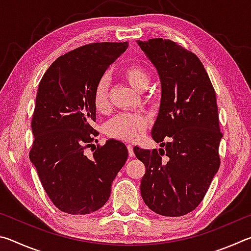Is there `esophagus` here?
<instances>
[{"mask_svg":"<svg viewBox=\"0 0 251 251\" xmlns=\"http://www.w3.org/2000/svg\"><path fill=\"white\" fill-rule=\"evenodd\" d=\"M127 150H128V155H129V157H134V151H133V146L130 145V144H128V145H127Z\"/></svg>","mask_w":251,"mask_h":251,"instance_id":"obj_1","label":"esophagus"}]
</instances>
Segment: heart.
Returning <instances> with one entry per match:
<instances>
[{"label": "heart", "instance_id": "obj_1", "mask_svg": "<svg viewBox=\"0 0 251 251\" xmlns=\"http://www.w3.org/2000/svg\"><path fill=\"white\" fill-rule=\"evenodd\" d=\"M121 75L131 87L139 92H143L150 84V73L139 64H128L123 67ZM93 104L100 114L107 113L110 109L109 83L106 77L96 83L93 92ZM148 125L150 118L143 114L124 113L112 118L106 124L105 131L113 138L131 142L141 137Z\"/></svg>", "mask_w": 251, "mask_h": 251}]
</instances>
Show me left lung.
Here are the masks:
<instances>
[{"instance_id":"8db88e82","label":"left lung","mask_w":251,"mask_h":251,"mask_svg":"<svg viewBox=\"0 0 251 251\" xmlns=\"http://www.w3.org/2000/svg\"><path fill=\"white\" fill-rule=\"evenodd\" d=\"M137 43L160 78L159 113L151 137L164 147H134L146 168L141 194L156 214L179 217L201 202L219 169L223 134L216 93L196 54L160 37Z\"/></svg>"}]
</instances>
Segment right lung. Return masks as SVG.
Listing matches in <instances>:
<instances>
[{"label":"right lung","instance_id":"add662e5","mask_svg":"<svg viewBox=\"0 0 251 251\" xmlns=\"http://www.w3.org/2000/svg\"><path fill=\"white\" fill-rule=\"evenodd\" d=\"M128 42L91 43L55 59L42 77L32 117L29 159L55 206L71 215L99 210L110 196L112 182L124 166V143L108 139L92 146L96 129L93 104L95 85L125 52Z\"/></svg>","mask_w":251,"mask_h":251}]
</instances>
